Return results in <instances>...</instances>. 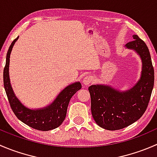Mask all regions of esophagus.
Masks as SVG:
<instances>
[{
  "mask_svg": "<svg viewBox=\"0 0 157 157\" xmlns=\"http://www.w3.org/2000/svg\"><path fill=\"white\" fill-rule=\"evenodd\" d=\"M93 80V77L90 75H87L83 78V83L85 86H87V85L90 84L92 81Z\"/></svg>",
  "mask_w": 157,
  "mask_h": 157,
  "instance_id": "1",
  "label": "esophagus"
}]
</instances>
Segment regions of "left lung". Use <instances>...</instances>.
<instances>
[{
  "mask_svg": "<svg viewBox=\"0 0 157 157\" xmlns=\"http://www.w3.org/2000/svg\"><path fill=\"white\" fill-rule=\"evenodd\" d=\"M125 48L140 56L142 71L133 87L121 91L105 84L91 85V112L96 124L109 131L122 129L139 119L146 111L154 83V70L147 45L137 35Z\"/></svg>",
  "mask_w": 157,
  "mask_h": 157,
  "instance_id": "left-lung-1",
  "label": "left lung"
}]
</instances>
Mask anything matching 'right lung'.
<instances>
[{
  "label": "right lung",
  "instance_id": "obj_1",
  "mask_svg": "<svg viewBox=\"0 0 157 157\" xmlns=\"http://www.w3.org/2000/svg\"><path fill=\"white\" fill-rule=\"evenodd\" d=\"M19 36L11 43L7 54L4 69V85L13 112L22 122L39 131H50L59 127L67 115V109L71 97L82 87L77 81L66 86L51 104L40 109H29L25 106L17 97L11 86L9 76V65L11 51Z\"/></svg>",
  "mask_w": 157,
  "mask_h": 157
}]
</instances>
